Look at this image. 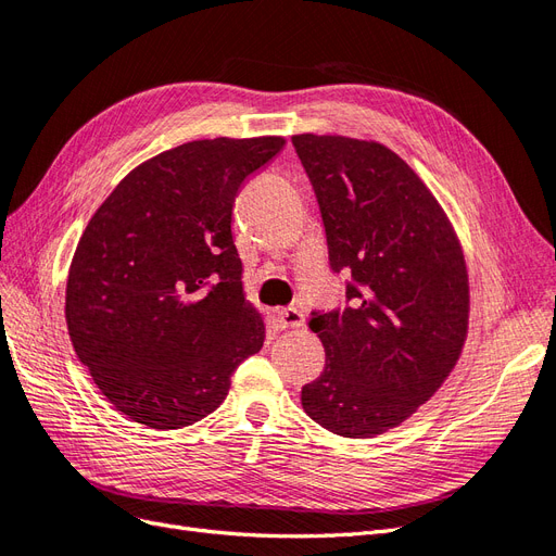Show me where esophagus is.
Here are the masks:
<instances>
[{"instance_id": "1", "label": "esophagus", "mask_w": 556, "mask_h": 556, "mask_svg": "<svg viewBox=\"0 0 556 556\" xmlns=\"http://www.w3.org/2000/svg\"><path fill=\"white\" fill-rule=\"evenodd\" d=\"M276 321L280 329H301L305 324V315L299 308H282L276 313Z\"/></svg>"}]
</instances>
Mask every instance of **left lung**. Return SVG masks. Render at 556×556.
I'll list each match as a JSON object with an SVG mask.
<instances>
[{
    "instance_id": "1",
    "label": "left lung",
    "mask_w": 556,
    "mask_h": 556,
    "mask_svg": "<svg viewBox=\"0 0 556 556\" xmlns=\"http://www.w3.org/2000/svg\"><path fill=\"white\" fill-rule=\"evenodd\" d=\"M321 212L344 305L313 311L327 366L301 389L315 424L381 434L409 418L453 370L469 317L465 257L416 172L377 142L294 136Z\"/></svg>"
}]
</instances>
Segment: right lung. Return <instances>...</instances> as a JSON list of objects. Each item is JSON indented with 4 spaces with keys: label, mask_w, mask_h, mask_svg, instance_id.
<instances>
[{
    "label": "right lung",
    "mask_w": 556,
    "mask_h": 556,
    "mask_svg": "<svg viewBox=\"0 0 556 556\" xmlns=\"http://www.w3.org/2000/svg\"><path fill=\"white\" fill-rule=\"evenodd\" d=\"M282 144L186 142L132 169L91 216L66 282L68 336L96 387L136 424L193 426L262 350L232 216L245 177Z\"/></svg>",
    "instance_id": "right-lung-1"
}]
</instances>
